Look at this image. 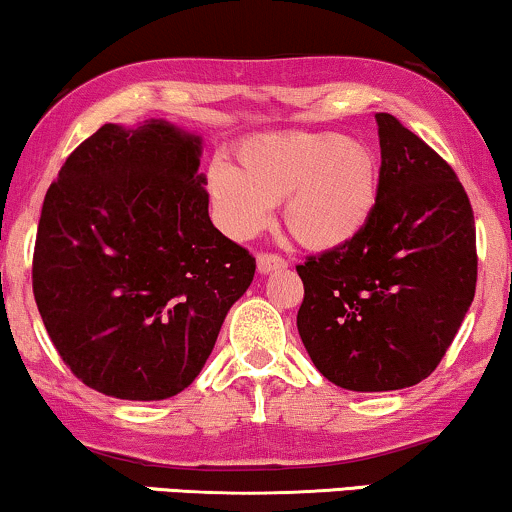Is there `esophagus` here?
<instances>
[{"label": "esophagus", "instance_id": "1", "mask_svg": "<svg viewBox=\"0 0 512 512\" xmlns=\"http://www.w3.org/2000/svg\"><path fill=\"white\" fill-rule=\"evenodd\" d=\"M256 263H258V270H261V273H273V270L287 268L285 258H282L280 254H268V251H261V254L256 256Z\"/></svg>", "mask_w": 512, "mask_h": 512}]
</instances>
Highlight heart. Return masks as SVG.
Listing matches in <instances>:
<instances>
[{"label": "heart", "instance_id": "heart-1", "mask_svg": "<svg viewBox=\"0 0 512 512\" xmlns=\"http://www.w3.org/2000/svg\"><path fill=\"white\" fill-rule=\"evenodd\" d=\"M208 194L222 230L254 237L270 222L275 203L299 244L338 249L357 239L374 218L381 172L371 146L338 134L256 136L234 150V165L213 162Z\"/></svg>", "mask_w": 512, "mask_h": 512}]
</instances>
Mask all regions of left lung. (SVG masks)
<instances>
[{
  "label": "left lung",
  "instance_id": "left-lung-1",
  "mask_svg": "<svg viewBox=\"0 0 512 512\" xmlns=\"http://www.w3.org/2000/svg\"><path fill=\"white\" fill-rule=\"evenodd\" d=\"M376 122L374 218L350 244L297 266L306 352L330 383L359 393L434 374L477 287V230L458 174L393 114Z\"/></svg>",
  "mask_w": 512,
  "mask_h": 512
}]
</instances>
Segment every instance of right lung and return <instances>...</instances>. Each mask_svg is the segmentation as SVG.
Listing matches in <instances>:
<instances>
[{"instance_id": "obj_1", "label": "right lung", "mask_w": 512, "mask_h": 512, "mask_svg": "<svg viewBox=\"0 0 512 512\" xmlns=\"http://www.w3.org/2000/svg\"><path fill=\"white\" fill-rule=\"evenodd\" d=\"M201 138L162 119L105 124L45 194L35 304L78 381L165 400L201 374L256 258L208 218Z\"/></svg>"}]
</instances>
